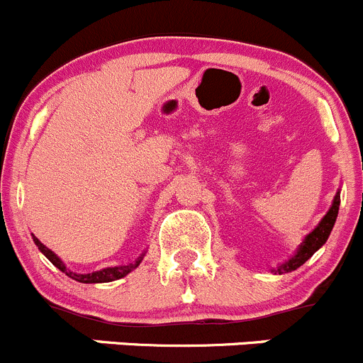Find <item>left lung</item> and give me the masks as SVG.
I'll list each match as a JSON object with an SVG mask.
<instances>
[{
	"instance_id": "left-lung-1",
	"label": "left lung",
	"mask_w": 363,
	"mask_h": 363,
	"mask_svg": "<svg viewBox=\"0 0 363 363\" xmlns=\"http://www.w3.org/2000/svg\"><path fill=\"white\" fill-rule=\"evenodd\" d=\"M339 204H340V196H339V192H337V196H335V199H333L332 208L328 210V213L323 217V220L319 222V225L314 229V231L308 233L307 238H305L302 245H300L298 252H296L295 256L288 261V263L282 264V267L279 268V274H284V272H293V270H296L298 267H302L305 261H307L308 257H311L312 254H314L315 250H318L319 247H321L323 243L328 240L330 231H332L333 224H335L337 213H339Z\"/></svg>"
}]
</instances>
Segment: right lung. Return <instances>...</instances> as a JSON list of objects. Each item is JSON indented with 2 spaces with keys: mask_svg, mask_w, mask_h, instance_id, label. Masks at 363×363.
<instances>
[{
  "mask_svg": "<svg viewBox=\"0 0 363 363\" xmlns=\"http://www.w3.org/2000/svg\"><path fill=\"white\" fill-rule=\"evenodd\" d=\"M35 243H37V247L40 249V252L44 254L45 257H48L49 261H51L52 264H55L58 270L63 272V274H67L68 277L74 279V281L77 282H82V284H95V282H111V281H118V279L125 277L127 274H130L132 270H134L135 267H139V263H141L143 256H139L138 259H135V263H130V264H125V267H114V268H106V270H100V272H93V274H74V272L67 270V267H65L63 263H61V259L58 256H56L52 250H49L48 247L44 245L42 242H38V238H35Z\"/></svg>",
  "mask_w": 363,
  "mask_h": 363,
  "instance_id": "obj_1",
  "label": "right lung"
}]
</instances>
